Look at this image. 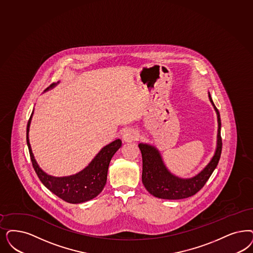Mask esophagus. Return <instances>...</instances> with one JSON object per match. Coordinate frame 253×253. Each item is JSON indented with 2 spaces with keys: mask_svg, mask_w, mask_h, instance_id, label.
I'll list each match as a JSON object with an SVG mask.
<instances>
[{
  "mask_svg": "<svg viewBox=\"0 0 253 253\" xmlns=\"http://www.w3.org/2000/svg\"><path fill=\"white\" fill-rule=\"evenodd\" d=\"M138 138H139V135H138L137 131H135L134 130H129L123 134V140H124V142H127V143L136 141V140H138Z\"/></svg>",
  "mask_w": 253,
  "mask_h": 253,
  "instance_id": "34e87169",
  "label": "esophagus"
}]
</instances>
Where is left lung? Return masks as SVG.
Segmentation results:
<instances>
[{"instance_id":"obj_1","label":"left lung","mask_w":253,"mask_h":253,"mask_svg":"<svg viewBox=\"0 0 253 253\" xmlns=\"http://www.w3.org/2000/svg\"><path fill=\"white\" fill-rule=\"evenodd\" d=\"M209 99L218 115V140L215 155L205 169L192 178L182 179L171 174L156 148L147 144H139L143 161L142 182L150 194L161 199L178 200L188 198L200 191L217 167L221 154L222 141L220 136V116L209 92Z\"/></svg>"}]
</instances>
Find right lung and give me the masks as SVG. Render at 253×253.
Masks as SVG:
<instances>
[{"label": "right lung", "mask_w": 253, "mask_h": 253, "mask_svg": "<svg viewBox=\"0 0 253 253\" xmlns=\"http://www.w3.org/2000/svg\"><path fill=\"white\" fill-rule=\"evenodd\" d=\"M32 116L33 113L27 125V145L35 173L41 182L55 195L70 204H79L93 199L105 187L109 163L117 150L122 147V140H115L102 148L91 163L78 174L65 177H54L43 172L34 157L29 142V128Z\"/></svg>", "instance_id": "right-lung-1"}]
</instances>
